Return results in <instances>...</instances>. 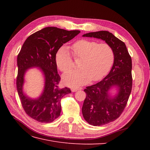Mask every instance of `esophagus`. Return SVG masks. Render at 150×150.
I'll use <instances>...</instances> for the list:
<instances>
[{
  "mask_svg": "<svg viewBox=\"0 0 150 150\" xmlns=\"http://www.w3.org/2000/svg\"><path fill=\"white\" fill-rule=\"evenodd\" d=\"M82 89V88H77V87H72L71 88V91L72 92H76L78 90Z\"/></svg>",
  "mask_w": 150,
  "mask_h": 150,
  "instance_id": "esophagus-1",
  "label": "esophagus"
}]
</instances>
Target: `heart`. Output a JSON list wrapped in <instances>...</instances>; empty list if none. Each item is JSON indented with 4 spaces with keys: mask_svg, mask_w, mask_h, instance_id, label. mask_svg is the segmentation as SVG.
<instances>
[{
    "mask_svg": "<svg viewBox=\"0 0 150 150\" xmlns=\"http://www.w3.org/2000/svg\"><path fill=\"white\" fill-rule=\"evenodd\" d=\"M75 58H80L78 70L71 71L63 76L66 84L78 86L91 80L98 81L105 76L114 61V52L108 43H98L88 39L78 40L71 47ZM57 67L63 72L71 69L73 61L69 50L65 46L58 49L56 54Z\"/></svg>",
    "mask_w": 150,
    "mask_h": 150,
    "instance_id": "heart-1",
    "label": "heart"
}]
</instances>
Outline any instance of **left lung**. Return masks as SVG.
<instances>
[{"label": "left lung", "instance_id": "left-lung-1", "mask_svg": "<svg viewBox=\"0 0 150 150\" xmlns=\"http://www.w3.org/2000/svg\"><path fill=\"white\" fill-rule=\"evenodd\" d=\"M83 36L105 40L114 52V64L110 73L84 90L86 94L82 108L84 118L90 125L101 126L118 118L125 110L132 89V61L124 42L110 32H94ZM115 85L119 92L111 98L108 91Z\"/></svg>", "mask_w": 150, "mask_h": 150}]
</instances>
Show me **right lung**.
Returning a JSON list of instances; mask_svg holds the SVG:
<instances>
[{
    "mask_svg": "<svg viewBox=\"0 0 150 150\" xmlns=\"http://www.w3.org/2000/svg\"><path fill=\"white\" fill-rule=\"evenodd\" d=\"M79 33L78 30L47 27L29 35L22 45L17 56V89L22 108L33 119L47 123L60 116L61 99L71 91L69 88L59 86L61 77L57 73L56 54L63 44ZM33 67L40 68L45 77L43 93L37 100L30 99L22 91L25 72Z\"/></svg>",
    "mask_w": 150,
    "mask_h": 150,
    "instance_id": "1",
    "label": "right lung"
}]
</instances>
